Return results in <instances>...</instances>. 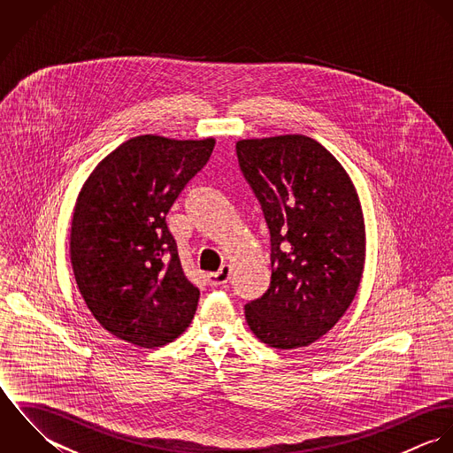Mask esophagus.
Returning <instances> with one entry per match:
<instances>
[{
  "label": "esophagus",
  "mask_w": 453,
  "mask_h": 453,
  "mask_svg": "<svg viewBox=\"0 0 453 453\" xmlns=\"http://www.w3.org/2000/svg\"><path fill=\"white\" fill-rule=\"evenodd\" d=\"M230 275H232L230 265H223L218 272L207 273V282H209L211 286H221V284H226V282H228Z\"/></svg>",
  "instance_id": "34e87169"
}]
</instances>
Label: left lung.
I'll return each instance as SVG.
<instances>
[{
    "label": "left lung",
    "mask_w": 453,
    "mask_h": 453,
    "mask_svg": "<svg viewBox=\"0 0 453 453\" xmlns=\"http://www.w3.org/2000/svg\"><path fill=\"white\" fill-rule=\"evenodd\" d=\"M235 150L270 232V286L244 307L246 321L273 349L311 345L338 323L361 282L365 221L356 188L307 135L242 139Z\"/></svg>",
    "instance_id": "1"
}]
</instances>
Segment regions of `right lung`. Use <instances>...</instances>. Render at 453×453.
Segmentation results:
<instances>
[{
	"label": "right lung",
	"mask_w": 453,
	"mask_h": 453,
	"mask_svg": "<svg viewBox=\"0 0 453 453\" xmlns=\"http://www.w3.org/2000/svg\"><path fill=\"white\" fill-rule=\"evenodd\" d=\"M212 148V137H132L78 195L69 239L78 289L99 324L132 345L162 347L194 319L200 291L181 268L165 216Z\"/></svg>",
	"instance_id": "obj_1"
}]
</instances>
